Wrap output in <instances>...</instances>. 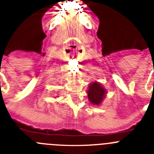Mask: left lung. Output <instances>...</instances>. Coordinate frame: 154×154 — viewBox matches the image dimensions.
<instances>
[{"instance_id": "8db88e82", "label": "left lung", "mask_w": 154, "mask_h": 154, "mask_svg": "<svg viewBox=\"0 0 154 154\" xmlns=\"http://www.w3.org/2000/svg\"><path fill=\"white\" fill-rule=\"evenodd\" d=\"M106 90L101 86V85L97 82L90 85L88 90V97L89 101L94 105H99L104 98Z\"/></svg>"}]
</instances>
